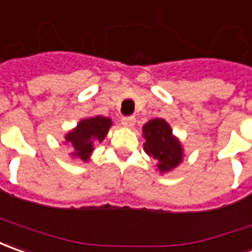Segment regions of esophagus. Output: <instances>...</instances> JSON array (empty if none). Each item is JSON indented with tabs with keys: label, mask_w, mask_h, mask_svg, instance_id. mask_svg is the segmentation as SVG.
Listing matches in <instances>:
<instances>
[{
	"label": "esophagus",
	"mask_w": 252,
	"mask_h": 252,
	"mask_svg": "<svg viewBox=\"0 0 252 252\" xmlns=\"http://www.w3.org/2000/svg\"><path fill=\"white\" fill-rule=\"evenodd\" d=\"M121 124L126 128H132L135 126V118L134 117H124L121 120Z\"/></svg>",
	"instance_id": "obj_1"
}]
</instances>
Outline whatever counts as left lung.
Listing matches in <instances>:
<instances>
[{
  "label": "left lung",
  "instance_id": "obj_1",
  "mask_svg": "<svg viewBox=\"0 0 252 252\" xmlns=\"http://www.w3.org/2000/svg\"><path fill=\"white\" fill-rule=\"evenodd\" d=\"M142 131L146 139L143 143L145 152L159 160L161 173L177 167L178 163L183 160V149L180 142L171 135L169 124L161 118H155L143 126Z\"/></svg>",
  "mask_w": 252,
  "mask_h": 252
}]
</instances>
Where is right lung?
Here are the masks:
<instances>
[{
	"label": "right lung",
	"mask_w": 252,
	"mask_h": 252,
	"mask_svg": "<svg viewBox=\"0 0 252 252\" xmlns=\"http://www.w3.org/2000/svg\"><path fill=\"white\" fill-rule=\"evenodd\" d=\"M111 120L106 117H93L82 120L72 132L66 135V142L74 148L75 158L86 161L93 151V141L101 142L109 132Z\"/></svg>",
	"instance_id": "add662e5"
}]
</instances>
